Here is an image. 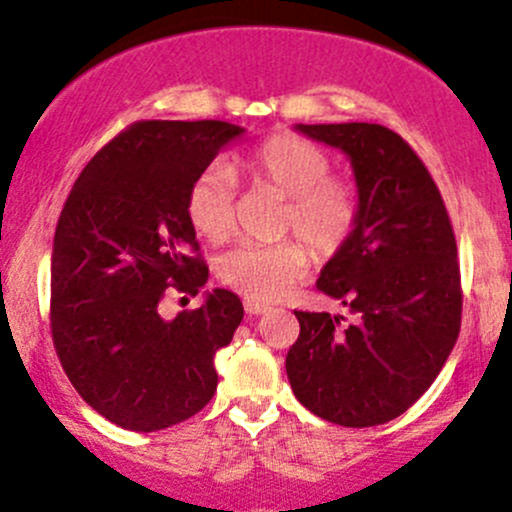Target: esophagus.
Listing matches in <instances>:
<instances>
[{"mask_svg": "<svg viewBox=\"0 0 512 512\" xmlns=\"http://www.w3.org/2000/svg\"><path fill=\"white\" fill-rule=\"evenodd\" d=\"M244 310L249 312V315H266L271 307L266 305V302H256V300H244Z\"/></svg>", "mask_w": 512, "mask_h": 512, "instance_id": "34e87169", "label": "esophagus"}]
</instances>
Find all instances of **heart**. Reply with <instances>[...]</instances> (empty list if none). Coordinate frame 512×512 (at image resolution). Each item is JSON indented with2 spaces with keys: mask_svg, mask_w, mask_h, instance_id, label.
I'll use <instances>...</instances> for the list:
<instances>
[{
  "mask_svg": "<svg viewBox=\"0 0 512 512\" xmlns=\"http://www.w3.org/2000/svg\"><path fill=\"white\" fill-rule=\"evenodd\" d=\"M256 185L285 197L280 234H295L315 251L332 258L349 244L359 224V190L332 173V158L322 146L293 131H276L236 161ZM185 212L202 239L219 244L234 232V175L224 163H210L192 178ZM297 239L271 246H239L217 261V276L246 300L271 302L305 278L310 250Z\"/></svg>",
  "mask_w": 512,
  "mask_h": 512,
  "instance_id": "b5f03b06",
  "label": "heart"
}]
</instances>
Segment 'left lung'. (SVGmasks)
<instances>
[{
    "label": "left lung",
    "instance_id": "left-lung-1",
    "mask_svg": "<svg viewBox=\"0 0 512 512\" xmlns=\"http://www.w3.org/2000/svg\"><path fill=\"white\" fill-rule=\"evenodd\" d=\"M349 156L359 224L322 268L317 288L354 312H295L285 356L295 398L322 420L373 427L395 420L432 386L461 327L456 239L430 170L381 124H298Z\"/></svg>",
    "mask_w": 512,
    "mask_h": 512
}]
</instances>
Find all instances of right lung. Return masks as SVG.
I'll return each mask as SVG.
<instances>
[{
	"instance_id": "obj_1",
	"label": "right lung",
	"mask_w": 512,
	"mask_h": 512,
	"mask_svg": "<svg viewBox=\"0 0 512 512\" xmlns=\"http://www.w3.org/2000/svg\"><path fill=\"white\" fill-rule=\"evenodd\" d=\"M244 129L136 122L95 153L60 212L51 256V332L70 383L90 408L131 432L188 420L217 390L214 354L244 307L214 288L197 310L163 320L168 290L197 295L210 278L185 195Z\"/></svg>"
}]
</instances>
